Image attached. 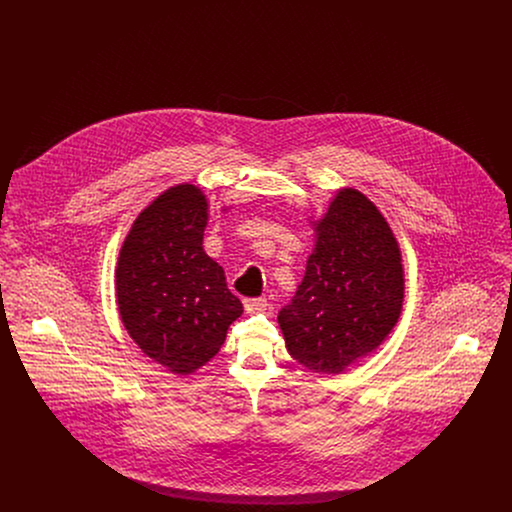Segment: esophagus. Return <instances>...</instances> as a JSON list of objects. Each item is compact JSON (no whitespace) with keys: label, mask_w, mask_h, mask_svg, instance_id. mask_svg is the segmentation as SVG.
Masks as SVG:
<instances>
[{"label":"esophagus","mask_w":512,"mask_h":512,"mask_svg":"<svg viewBox=\"0 0 512 512\" xmlns=\"http://www.w3.org/2000/svg\"><path fill=\"white\" fill-rule=\"evenodd\" d=\"M244 307L247 313H261L267 311L268 301L265 297H247L244 299Z\"/></svg>","instance_id":"esophagus-1"}]
</instances>
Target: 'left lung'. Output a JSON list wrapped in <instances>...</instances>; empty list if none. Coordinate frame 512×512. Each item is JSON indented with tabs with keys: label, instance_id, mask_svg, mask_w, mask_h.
I'll list each match as a JSON object with an SVG mask.
<instances>
[{
	"label": "left lung",
	"instance_id": "obj_1",
	"mask_svg": "<svg viewBox=\"0 0 512 512\" xmlns=\"http://www.w3.org/2000/svg\"><path fill=\"white\" fill-rule=\"evenodd\" d=\"M315 232L303 282L278 324L297 363L340 374L397 324L405 293L401 251L378 207L353 188L336 194Z\"/></svg>",
	"mask_w": 512,
	"mask_h": 512
}]
</instances>
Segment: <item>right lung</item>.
Returning <instances> with one entry per match:
<instances>
[{
	"label": "right lung",
	"mask_w": 512,
	"mask_h": 512,
	"mask_svg": "<svg viewBox=\"0 0 512 512\" xmlns=\"http://www.w3.org/2000/svg\"><path fill=\"white\" fill-rule=\"evenodd\" d=\"M209 203L178 184L134 220L115 272L122 324L138 347L174 374L209 363L244 313L224 270L203 251Z\"/></svg>",
	"instance_id": "right-lung-1"
}]
</instances>
